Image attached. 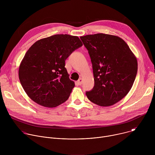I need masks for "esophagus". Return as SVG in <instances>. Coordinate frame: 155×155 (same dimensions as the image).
Returning a JSON list of instances; mask_svg holds the SVG:
<instances>
[{"label":"esophagus","mask_w":155,"mask_h":155,"mask_svg":"<svg viewBox=\"0 0 155 155\" xmlns=\"http://www.w3.org/2000/svg\"><path fill=\"white\" fill-rule=\"evenodd\" d=\"M82 82H83V79L81 78H80L77 81V83L78 84V85H81L82 84Z\"/></svg>","instance_id":"34e87169"}]
</instances>
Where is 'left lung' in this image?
Masks as SVG:
<instances>
[{"label": "left lung", "mask_w": 155, "mask_h": 155, "mask_svg": "<svg viewBox=\"0 0 155 155\" xmlns=\"http://www.w3.org/2000/svg\"><path fill=\"white\" fill-rule=\"evenodd\" d=\"M93 65L94 86L86 93L101 107L112 105L125 97L137 72V58L120 37L105 34L80 37Z\"/></svg>", "instance_id": "left-lung-1"}]
</instances>
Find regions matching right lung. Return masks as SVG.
Segmentation results:
<instances>
[{
	"label": "right lung",
	"instance_id": "add662e5",
	"mask_svg": "<svg viewBox=\"0 0 155 155\" xmlns=\"http://www.w3.org/2000/svg\"><path fill=\"white\" fill-rule=\"evenodd\" d=\"M83 43L77 36L56 34L41 38L29 48L19 68L20 83L35 102L48 108L67 101L75 86L65 61Z\"/></svg>",
	"mask_w": 155,
	"mask_h": 155
}]
</instances>
